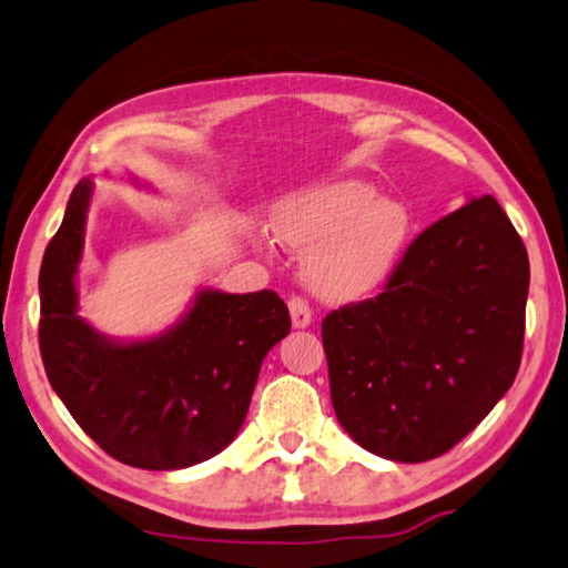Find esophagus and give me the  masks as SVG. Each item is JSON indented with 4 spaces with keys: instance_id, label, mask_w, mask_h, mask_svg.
<instances>
[{
    "instance_id": "34e87169",
    "label": "esophagus",
    "mask_w": 568,
    "mask_h": 568,
    "mask_svg": "<svg viewBox=\"0 0 568 568\" xmlns=\"http://www.w3.org/2000/svg\"><path fill=\"white\" fill-rule=\"evenodd\" d=\"M287 310H291V317H293V327L295 329H305L310 327V322H313V310L305 303L303 297H291L287 300Z\"/></svg>"
}]
</instances>
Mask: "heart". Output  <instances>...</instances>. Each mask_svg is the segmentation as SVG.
<instances>
[{
  "mask_svg": "<svg viewBox=\"0 0 568 568\" xmlns=\"http://www.w3.org/2000/svg\"><path fill=\"white\" fill-rule=\"evenodd\" d=\"M277 239L310 255L307 277L322 297L359 300L388 281L410 236L404 204L376 189L337 182L315 189L273 216Z\"/></svg>",
  "mask_w": 568,
  "mask_h": 568,
  "instance_id": "heart-1",
  "label": "heart"
}]
</instances>
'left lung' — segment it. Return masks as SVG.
<instances>
[{
	"mask_svg": "<svg viewBox=\"0 0 568 568\" xmlns=\"http://www.w3.org/2000/svg\"><path fill=\"white\" fill-rule=\"evenodd\" d=\"M527 291V248L495 196L428 226L382 295L322 320L342 428L386 460L448 453L515 382Z\"/></svg>",
	"mask_w": 568,
	"mask_h": 568,
	"instance_id": "8db88e82",
	"label": "left lung"
}]
</instances>
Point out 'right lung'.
I'll list each match as a JSON object with an SVG mask.
<instances>
[{
    "label": "right lung",
    "mask_w": 568,
    "mask_h": 568,
    "mask_svg": "<svg viewBox=\"0 0 568 568\" xmlns=\"http://www.w3.org/2000/svg\"><path fill=\"white\" fill-rule=\"evenodd\" d=\"M93 182H78L41 261L39 347L53 392L115 460L144 470L204 463L239 436L261 364L291 332L277 293L204 287L170 329L150 339L105 337L78 315Z\"/></svg>",
    "instance_id": "obj_1"
}]
</instances>
